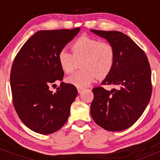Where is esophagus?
<instances>
[{"label":"esophagus","instance_id":"1","mask_svg":"<svg viewBox=\"0 0 160 160\" xmlns=\"http://www.w3.org/2000/svg\"><path fill=\"white\" fill-rule=\"evenodd\" d=\"M83 90V88H80V87H78V92L79 93H80Z\"/></svg>","mask_w":160,"mask_h":160}]
</instances>
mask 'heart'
<instances>
[{"label":"heart","mask_w":160,"mask_h":160,"mask_svg":"<svg viewBox=\"0 0 160 160\" xmlns=\"http://www.w3.org/2000/svg\"><path fill=\"white\" fill-rule=\"evenodd\" d=\"M72 53L63 49L58 53V62L65 73H71L81 62L80 71L66 78V82L77 87L83 88L95 78L103 79L111 73L115 62V50L108 42L81 36L71 46Z\"/></svg>","instance_id":"b5f03b06"}]
</instances>
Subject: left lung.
I'll list each match as a JSON object with an SVG mask.
<instances>
[{
    "label": "left lung",
    "mask_w": 160,
    "mask_h": 160,
    "mask_svg": "<svg viewBox=\"0 0 160 160\" xmlns=\"http://www.w3.org/2000/svg\"><path fill=\"white\" fill-rule=\"evenodd\" d=\"M90 31L107 40L115 50L113 68L102 82V85L115 88L111 91L102 87L92 89L91 116L108 131H122L140 118L150 102L152 85L149 62L144 51L123 33Z\"/></svg>",
    "instance_id": "left-lung-1"
}]
</instances>
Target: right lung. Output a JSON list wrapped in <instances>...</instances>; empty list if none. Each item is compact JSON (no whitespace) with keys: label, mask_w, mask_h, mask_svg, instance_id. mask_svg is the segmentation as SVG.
<instances>
[{"label":"right lung","mask_w":160,"mask_h":160,"mask_svg":"<svg viewBox=\"0 0 160 160\" xmlns=\"http://www.w3.org/2000/svg\"><path fill=\"white\" fill-rule=\"evenodd\" d=\"M80 30L39 31L25 42L12 63L10 86L14 108L22 122L37 133L52 134L67 122L78 93L76 87L62 82L56 92L49 88L63 78L58 53Z\"/></svg>","instance_id":"add662e5"}]
</instances>
